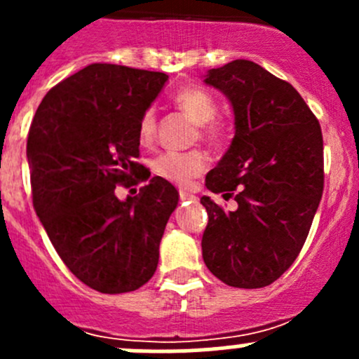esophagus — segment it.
I'll list each match as a JSON object with an SVG mask.
<instances>
[{"label":"esophagus","instance_id":"34e87169","mask_svg":"<svg viewBox=\"0 0 359 359\" xmlns=\"http://www.w3.org/2000/svg\"><path fill=\"white\" fill-rule=\"evenodd\" d=\"M179 198H180V200H182V201H186V200H194V198H196V196H194L193 193H189V191L180 189V191H179Z\"/></svg>","mask_w":359,"mask_h":359}]
</instances>
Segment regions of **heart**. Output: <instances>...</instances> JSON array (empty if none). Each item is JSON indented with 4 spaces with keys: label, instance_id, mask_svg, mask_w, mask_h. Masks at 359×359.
<instances>
[{
    "label": "heart",
    "instance_id": "heart-1",
    "mask_svg": "<svg viewBox=\"0 0 359 359\" xmlns=\"http://www.w3.org/2000/svg\"><path fill=\"white\" fill-rule=\"evenodd\" d=\"M173 106L180 112L187 116L193 123L198 125V132L203 140H206L212 146H219L226 137V130L215 121L217 100L213 99L212 93L206 92L201 86H182L172 99ZM137 133L142 146H151L156 139V114L154 109H146L142 112L137 125ZM153 172L161 179L168 182L177 184V186H186L194 177H198L205 170L206 156L200 149L186 151V153H168L159 154L158 158L151 163Z\"/></svg>",
    "mask_w": 359,
    "mask_h": 359
}]
</instances>
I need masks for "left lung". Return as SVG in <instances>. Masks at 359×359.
Wrapping results in <instances>:
<instances>
[{
    "instance_id": "8db88e82",
    "label": "left lung",
    "mask_w": 359,
    "mask_h": 359,
    "mask_svg": "<svg viewBox=\"0 0 359 359\" xmlns=\"http://www.w3.org/2000/svg\"><path fill=\"white\" fill-rule=\"evenodd\" d=\"M205 83L231 100L236 128L205 184L238 206L201 198L203 260L229 287H267L300 253L323 194L320 121L290 83L252 60L210 69Z\"/></svg>"
}]
</instances>
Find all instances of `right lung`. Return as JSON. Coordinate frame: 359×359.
I'll list each match as a JSON object with an SVG mask.
<instances>
[{
    "label": "right lung",
    "mask_w": 359,
    "mask_h": 359,
    "mask_svg": "<svg viewBox=\"0 0 359 359\" xmlns=\"http://www.w3.org/2000/svg\"><path fill=\"white\" fill-rule=\"evenodd\" d=\"M168 76L90 64L53 86L27 135L32 205L72 274L100 293L133 292L153 278L179 193L153 177L119 201L118 186L149 179L137 161V125Z\"/></svg>",
    "instance_id": "1"
}]
</instances>
